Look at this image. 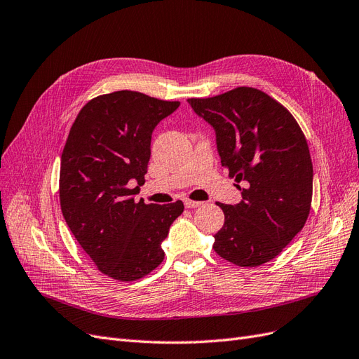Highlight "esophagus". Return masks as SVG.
Wrapping results in <instances>:
<instances>
[{
  "label": "esophagus",
  "mask_w": 359,
  "mask_h": 359,
  "mask_svg": "<svg viewBox=\"0 0 359 359\" xmlns=\"http://www.w3.org/2000/svg\"><path fill=\"white\" fill-rule=\"evenodd\" d=\"M184 205H186V208H198V206H201V205H202V202L186 199V201H184Z\"/></svg>",
  "instance_id": "34e87169"
}]
</instances>
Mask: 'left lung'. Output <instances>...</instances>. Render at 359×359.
<instances>
[{
    "instance_id": "obj_1",
    "label": "left lung",
    "mask_w": 359,
    "mask_h": 359,
    "mask_svg": "<svg viewBox=\"0 0 359 359\" xmlns=\"http://www.w3.org/2000/svg\"><path fill=\"white\" fill-rule=\"evenodd\" d=\"M187 102L214 128L227 177L241 182L240 202L219 203L224 224L214 235L215 253L238 266L269 262L310 212L313 165L304 133L286 107L248 86Z\"/></svg>"
}]
</instances>
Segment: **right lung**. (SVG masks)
I'll return each instance as SVG.
<instances>
[{
  "mask_svg": "<svg viewBox=\"0 0 359 359\" xmlns=\"http://www.w3.org/2000/svg\"><path fill=\"white\" fill-rule=\"evenodd\" d=\"M178 106L115 91L86 103L70 128L61 156V211L85 253L115 280L133 281L156 269L165 259L161 243L184 211L181 201L135 199L145 182L154 128Z\"/></svg>",
  "mask_w": 359,
  "mask_h": 359,
  "instance_id": "right-lung-1",
  "label": "right lung"
}]
</instances>
